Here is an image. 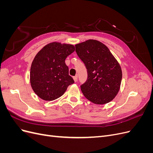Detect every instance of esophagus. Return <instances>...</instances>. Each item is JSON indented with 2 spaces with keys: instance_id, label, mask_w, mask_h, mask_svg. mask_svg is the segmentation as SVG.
<instances>
[{
  "instance_id": "1",
  "label": "esophagus",
  "mask_w": 153,
  "mask_h": 153,
  "mask_svg": "<svg viewBox=\"0 0 153 153\" xmlns=\"http://www.w3.org/2000/svg\"><path fill=\"white\" fill-rule=\"evenodd\" d=\"M73 79H74V81H75V82H76L78 81V76L76 75L75 76H73Z\"/></svg>"
}]
</instances>
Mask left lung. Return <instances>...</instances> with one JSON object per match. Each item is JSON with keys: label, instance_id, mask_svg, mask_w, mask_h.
I'll use <instances>...</instances> for the list:
<instances>
[{"label": "left lung", "instance_id": "1", "mask_svg": "<svg viewBox=\"0 0 153 153\" xmlns=\"http://www.w3.org/2000/svg\"><path fill=\"white\" fill-rule=\"evenodd\" d=\"M75 48L87 71V79L80 85L83 94L95 104L109 103L118 93L122 80L117 60L106 46L96 40L77 44Z\"/></svg>", "mask_w": 153, "mask_h": 153}]
</instances>
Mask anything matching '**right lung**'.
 <instances>
[{
	"label": "right lung",
	"mask_w": 153,
	"mask_h": 153,
	"mask_svg": "<svg viewBox=\"0 0 153 153\" xmlns=\"http://www.w3.org/2000/svg\"><path fill=\"white\" fill-rule=\"evenodd\" d=\"M75 51L72 45L53 42L37 53L32 61L30 80L32 89L40 98L53 101L63 95L74 80L69 75L66 57Z\"/></svg>",
	"instance_id": "right-lung-1"
}]
</instances>
